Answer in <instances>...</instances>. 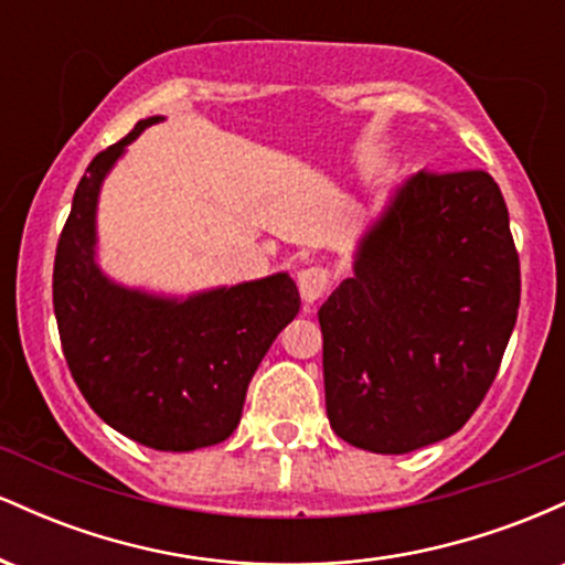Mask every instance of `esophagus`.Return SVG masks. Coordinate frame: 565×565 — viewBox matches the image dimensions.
<instances>
[{
	"label": "esophagus",
	"instance_id": "1",
	"mask_svg": "<svg viewBox=\"0 0 565 565\" xmlns=\"http://www.w3.org/2000/svg\"><path fill=\"white\" fill-rule=\"evenodd\" d=\"M297 284H300L302 300L310 305L332 289V270H329L327 265H310V268H305L302 274L297 276Z\"/></svg>",
	"mask_w": 565,
	"mask_h": 565
}]
</instances>
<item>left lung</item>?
<instances>
[{
  "mask_svg": "<svg viewBox=\"0 0 565 565\" xmlns=\"http://www.w3.org/2000/svg\"><path fill=\"white\" fill-rule=\"evenodd\" d=\"M321 305L332 430L374 454L449 438L494 382L521 305L508 204L489 172L398 188Z\"/></svg>",
  "mask_w": 565,
  "mask_h": 565,
  "instance_id": "8db88e82",
  "label": "left lung"
}]
</instances>
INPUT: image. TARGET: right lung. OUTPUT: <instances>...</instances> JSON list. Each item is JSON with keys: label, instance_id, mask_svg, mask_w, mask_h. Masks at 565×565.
<instances>
[{"label": "right lung", "instance_id": "right-lung-1", "mask_svg": "<svg viewBox=\"0 0 565 565\" xmlns=\"http://www.w3.org/2000/svg\"><path fill=\"white\" fill-rule=\"evenodd\" d=\"M157 121H138L89 161L57 238L53 305L71 377L97 417L148 449L193 451L236 430L252 374L300 310V291L278 274L174 302L100 276L97 191L127 142Z\"/></svg>", "mask_w": 565, "mask_h": 565}]
</instances>
